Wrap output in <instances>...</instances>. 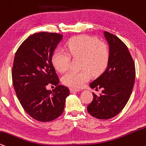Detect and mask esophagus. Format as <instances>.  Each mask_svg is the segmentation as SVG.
Here are the masks:
<instances>
[{"mask_svg": "<svg viewBox=\"0 0 146 146\" xmlns=\"http://www.w3.org/2000/svg\"><path fill=\"white\" fill-rule=\"evenodd\" d=\"M70 91L71 93H74V92H79V90H77V89H74V88H70Z\"/></svg>", "mask_w": 146, "mask_h": 146, "instance_id": "obj_1", "label": "esophagus"}]
</instances>
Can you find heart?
I'll return each instance as SVG.
<instances>
[{
	"instance_id": "b5f03b06",
	"label": "heart",
	"mask_w": 146,
	"mask_h": 146,
	"mask_svg": "<svg viewBox=\"0 0 146 146\" xmlns=\"http://www.w3.org/2000/svg\"><path fill=\"white\" fill-rule=\"evenodd\" d=\"M66 47L72 57H82L81 68L83 70L70 71L63 75L61 80L64 85L80 88L90 80L92 74L97 76L105 70L109 61V50L104 42L95 37L79 35L70 39ZM68 53L62 48L56 49L53 52L52 63L60 72H64L69 68L70 56Z\"/></svg>"
}]
</instances>
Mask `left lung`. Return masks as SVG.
Returning a JSON list of instances; mask_svg holds the SVG:
<instances>
[{
	"label": "left lung",
	"instance_id": "8db88e82",
	"mask_svg": "<svg viewBox=\"0 0 146 146\" xmlns=\"http://www.w3.org/2000/svg\"><path fill=\"white\" fill-rule=\"evenodd\" d=\"M104 35L109 46L107 68L90 84L96 90L102 89V94L93 93L87 111L94 117L108 119L119 114L129 100L135 83V66L127 46L120 39L107 31Z\"/></svg>",
	"mask_w": 146,
	"mask_h": 146
}]
</instances>
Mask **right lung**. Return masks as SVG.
Listing matches in <instances>:
<instances>
[{
	"label": "right lung",
	"instance_id": "add662e5",
	"mask_svg": "<svg viewBox=\"0 0 146 146\" xmlns=\"http://www.w3.org/2000/svg\"><path fill=\"white\" fill-rule=\"evenodd\" d=\"M63 38L55 33L40 32L29 36L15 52L12 80L22 107L36 120L47 122L63 113L69 89L59 85L52 63L54 50ZM48 84L55 85L47 90Z\"/></svg>",
	"mask_w": 146,
	"mask_h": 146
}]
</instances>
